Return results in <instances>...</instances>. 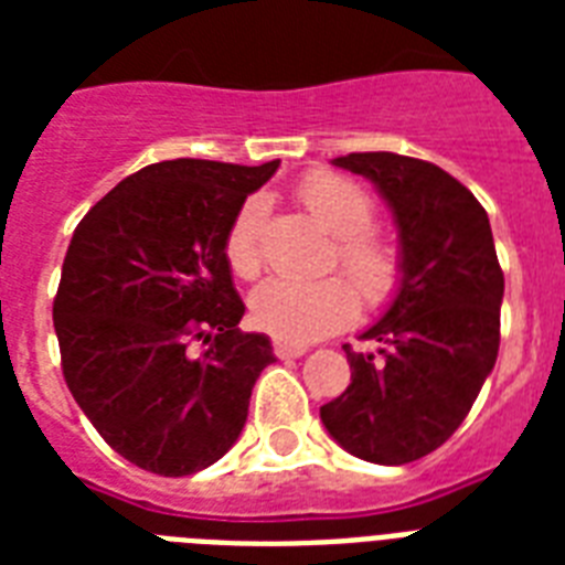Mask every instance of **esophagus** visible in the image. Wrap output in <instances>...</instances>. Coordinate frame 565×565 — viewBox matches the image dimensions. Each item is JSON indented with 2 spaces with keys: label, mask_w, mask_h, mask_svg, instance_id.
<instances>
[{
  "label": "esophagus",
  "mask_w": 565,
  "mask_h": 565,
  "mask_svg": "<svg viewBox=\"0 0 565 565\" xmlns=\"http://www.w3.org/2000/svg\"><path fill=\"white\" fill-rule=\"evenodd\" d=\"M273 349H275V354L281 358V361H290V358H301V354H308V345L292 343V340H275Z\"/></svg>",
  "instance_id": "obj_1"
}]
</instances>
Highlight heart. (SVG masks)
<instances>
[{
    "mask_svg": "<svg viewBox=\"0 0 565 565\" xmlns=\"http://www.w3.org/2000/svg\"><path fill=\"white\" fill-rule=\"evenodd\" d=\"M299 202L322 228L337 237V260L363 299L370 305H381L398 284V255L386 239L370 231L375 220L370 193L334 172H313L299 184ZM264 222L266 202L260 195L246 199L231 222L225 257L231 273L239 278H255L260 273ZM354 287L337 275L319 281L275 275L252 292V317L278 340L310 343L352 322L358 313Z\"/></svg>",
    "mask_w": 565,
    "mask_h": 565,
    "instance_id": "b5f03b06",
    "label": "heart"
}]
</instances>
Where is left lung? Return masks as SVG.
<instances>
[{"label": "left lung", "instance_id": "obj_1", "mask_svg": "<svg viewBox=\"0 0 565 565\" xmlns=\"http://www.w3.org/2000/svg\"><path fill=\"white\" fill-rule=\"evenodd\" d=\"M334 167L375 184L398 231V287L384 317L345 358L352 384L319 407L349 455L402 466L430 455L472 411L499 358L504 299L490 216L469 190L428 161L352 152Z\"/></svg>", "mask_w": 565, "mask_h": 565}]
</instances>
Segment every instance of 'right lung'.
I'll list each match as a JSON object with an SVG mask.
<instances>
[{"instance_id": "obj_1", "label": "right lung", "mask_w": 565, "mask_h": 565, "mask_svg": "<svg viewBox=\"0 0 565 565\" xmlns=\"http://www.w3.org/2000/svg\"><path fill=\"white\" fill-rule=\"evenodd\" d=\"M281 161H161L119 181L66 248L55 319L70 393L128 463L181 478L246 425L266 334L239 331L225 237Z\"/></svg>"}]
</instances>
